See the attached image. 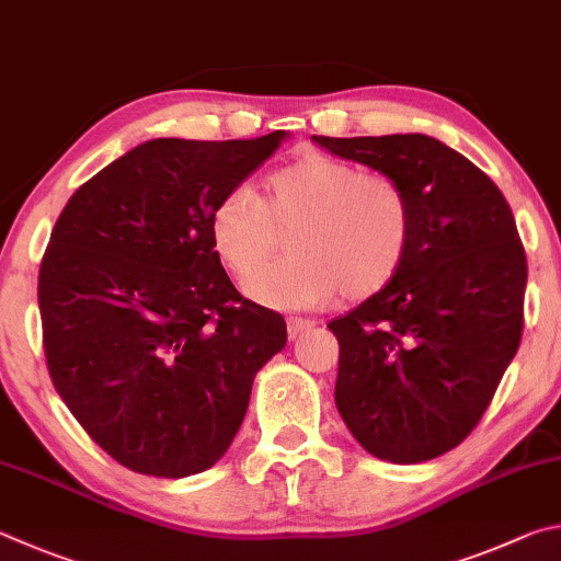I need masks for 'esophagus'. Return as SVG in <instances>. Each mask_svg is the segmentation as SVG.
I'll return each mask as SVG.
<instances>
[{"label":"esophagus","instance_id":"esophagus-1","mask_svg":"<svg viewBox=\"0 0 561 561\" xmlns=\"http://www.w3.org/2000/svg\"><path fill=\"white\" fill-rule=\"evenodd\" d=\"M286 325H288V337L293 340V337H298L300 332L310 330L312 325H316V322H312V320H302V318H288Z\"/></svg>","mask_w":561,"mask_h":561}]
</instances>
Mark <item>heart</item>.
<instances>
[{"label":"heart","instance_id":"b5f03b06","mask_svg":"<svg viewBox=\"0 0 561 561\" xmlns=\"http://www.w3.org/2000/svg\"><path fill=\"white\" fill-rule=\"evenodd\" d=\"M293 220L291 259L243 288L251 300L280 310L322 306L337 290L352 300L371 296L394 278L411 243V206L397 182L310 152L273 172L261 199L236 186L216 202L209 216L216 259L236 278H252L267 260L272 227Z\"/></svg>","mask_w":561,"mask_h":561}]
</instances>
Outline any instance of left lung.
<instances>
[{
	"label": "left lung",
	"instance_id": "1",
	"mask_svg": "<svg viewBox=\"0 0 561 561\" xmlns=\"http://www.w3.org/2000/svg\"><path fill=\"white\" fill-rule=\"evenodd\" d=\"M310 140L385 174L409 199L401 268L328 328L350 434L379 460L424 463L478 426L519 347L527 261L515 216L493 180L436 137Z\"/></svg>",
	"mask_w": 561,
	"mask_h": 561
}]
</instances>
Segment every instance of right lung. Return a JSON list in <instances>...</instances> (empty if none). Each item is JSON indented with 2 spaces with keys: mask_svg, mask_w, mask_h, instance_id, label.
Instances as JSON below:
<instances>
[{
  "mask_svg": "<svg viewBox=\"0 0 561 561\" xmlns=\"http://www.w3.org/2000/svg\"><path fill=\"white\" fill-rule=\"evenodd\" d=\"M286 137L147 140L58 216L38 271L48 375L85 434L135 473L211 468L259 369L286 347V320L239 296L209 236L216 202Z\"/></svg>",
  "mask_w": 561,
  "mask_h": 561,
  "instance_id": "right-lung-1",
  "label": "right lung"
}]
</instances>
